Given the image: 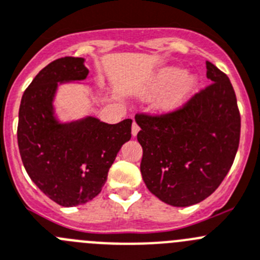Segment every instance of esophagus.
<instances>
[{
    "mask_svg": "<svg viewBox=\"0 0 260 260\" xmlns=\"http://www.w3.org/2000/svg\"><path fill=\"white\" fill-rule=\"evenodd\" d=\"M139 131H140L139 124H137L136 121H133V124H132V135L136 136V135H137V133H139Z\"/></svg>",
    "mask_w": 260,
    "mask_h": 260,
    "instance_id": "34e87169",
    "label": "esophagus"
}]
</instances>
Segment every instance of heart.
<instances>
[{
  "label": "heart",
  "instance_id": "1",
  "mask_svg": "<svg viewBox=\"0 0 260 260\" xmlns=\"http://www.w3.org/2000/svg\"><path fill=\"white\" fill-rule=\"evenodd\" d=\"M196 83H197L196 79L193 76L185 75L184 70L177 69V67H170V69L163 70L162 74L159 75V85L175 86L174 89L163 98L160 106L163 109H174V107L179 106L191 94L196 88Z\"/></svg>",
  "mask_w": 260,
  "mask_h": 260
}]
</instances>
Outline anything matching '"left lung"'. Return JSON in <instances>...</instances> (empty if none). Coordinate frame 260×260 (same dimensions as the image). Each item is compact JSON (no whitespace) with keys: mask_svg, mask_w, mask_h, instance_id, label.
Listing matches in <instances>:
<instances>
[{"mask_svg":"<svg viewBox=\"0 0 260 260\" xmlns=\"http://www.w3.org/2000/svg\"><path fill=\"white\" fill-rule=\"evenodd\" d=\"M211 84L175 111L137 114L140 170L147 189L176 207L211 196L229 172L240 144L241 116L228 76L206 62Z\"/></svg>","mask_w":260,"mask_h":260,"instance_id":"obj_1","label":"left lung"}]
</instances>
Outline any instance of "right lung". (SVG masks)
<instances>
[{
  "label": "right lung",
  "instance_id": "add662e5",
  "mask_svg": "<svg viewBox=\"0 0 260 260\" xmlns=\"http://www.w3.org/2000/svg\"><path fill=\"white\" fill-rule=\"evenodd\" d=\"M88 74L84 58L53 60L20 101L18 146L23 165L40 190L64 207L89 202L101 193L116 154L131 140L132 119L116 124L93 116L71 123L55 119L58 83L84 80Z\"/></svg>",
  "mask_w": 260,
  "mask_h": 260
}]
</instances>
